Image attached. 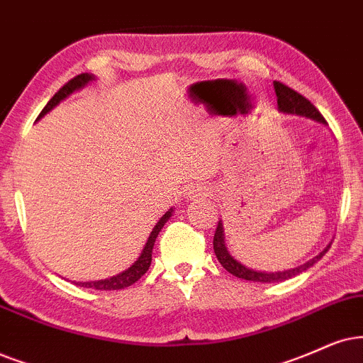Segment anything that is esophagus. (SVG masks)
Here are the masks:
<instances>
[{
	"label": "esophagus",
	"mask_w": 363,
	"mask_h": 363,
	"mask_svg": "<svg viewBox=\"0 0 363 363\" xmlns=\"http://www.w3.org/2000/svg\"><path fill=\"white\" fill-rule=\"evenodd\" d=\"M206 196H209V189L206 186L194 184V186L187 187V189H186L187 199H196V197H206Z\"/></svg>",
	"instance_id": "1"
}]
</instances>
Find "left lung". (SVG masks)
<instances>
[{
	"mask_svg": "<svg viewBox=\"0 0 363 363\" xmlns=\"http://www.w3.org/2000/svg\"><path fill=\"white\" fill-rule=\"evenodd\" d=\"M274 91H277V99H278V108L284 113H295V116H303L308 118H313L316 122H325V118L322 113L318 112V108L315 107L313 104L310 102L308 99H305L303 95L298 94L296 90L290 89L288 85L281 84V82H274ZM214 253L216 258H218L219 263L223 264V268L229 272L231 274H235L238 278L247 279V281H259V283H278V281H284V279L295 278L296 274L306 272L310 266H313L316 261L322 259L323 255L330 250V245L325 247L320 255H316L315 258H311L310 261H306L305 264L296 266V268L286 269V272H277V273H266V272H256V269H250L246 268L245 264L238 263V261L229 255L226 245H224V229H223V223H218V228H216L214 233Z\"/></svg>",
	"mask_w": 363,
	"mask_h": 363,
	"instance_id": "1",
	"label": "left lung"
}]
</instances>
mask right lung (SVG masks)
Listing matches in <instances>:
<instances>
[{
    "mask_svg": "<svg viewBox=\"0 0 363 363\" xmlns=\"http://www.w3.org/2000/svg\"><path fill=\"white\" fill-rule=\"evenodd\" d=\"M91 80H95L94 75H89V73H80V75L73 77L70 82H67L65 85L60 89L57 94L53 95L52 99H50V102L45 105V108L41 110L40 116L36 121H40L41 117L47 116V113L52 110L53 107H57V105L62 102V100H65L68 95H72L73 91L84 89L86 84H90ZM172 216V209H169L166 214L162 216V218L159 219L157 224H155L152 233H150L147 242H145L144 250H142V253L139 258L134 264L130 266V268H127L125 272H122L121 274H117V277H112V278H107V279H99V281H85V283H75L77 286H84V288H94V290H122V288H127L130 286V284H134L135 281H139V279L144 277L145 273H147L149 266H150V261H152V247H154V242H155V238L160 233V229L164 228V224L169 221V218Z\"/></svg>",
    "mask_w": 363,
    "mask_h": 363,
    "instance_id": "obj_1",
    "label": "right lung"
}]
</instances>
